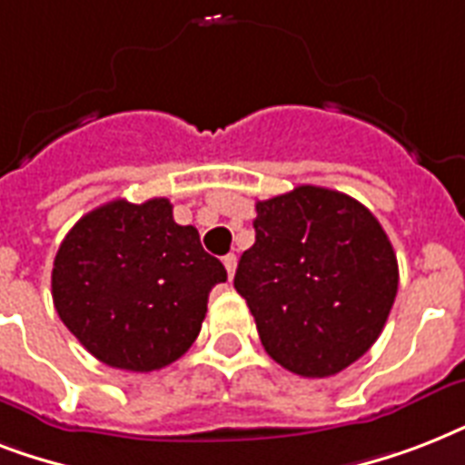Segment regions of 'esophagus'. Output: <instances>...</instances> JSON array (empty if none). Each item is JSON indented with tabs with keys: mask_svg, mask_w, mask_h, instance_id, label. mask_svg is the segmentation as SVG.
<instances>
[{
	"mask_svg": "<svg viewBox=\"0 0 465 465\" xmlns=\"http://www.w3.org/2000/svg\"><path fill=\"white\" fill-rule=\"evenodd\" d=\"M236 262H239V258L233 253L224 255V268H226V275H229V280L233 277V272H236Z\"/></svg>",
	"mask_w": 465,
	"mask_h": 465,
	"instance_id": "esophagus-1",
	"label": "esophagus"
}]
</instances>
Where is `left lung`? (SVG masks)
Segmentation results:
<instances>
[{"label": "left lung", "instance_id": "1", "mask_svg": "<svg viewBox=\"0 0 465 465\" xmlns=\"http://www.w3.org/2000/svg\"><path fill=\"white\" fill-rule=\"evenodd\" d=\"M255 243L233 287L265 352L306 379L357 361L381 335L398 261L379 219L338 190L299 185L255 203Z\"/></svg>", "mask_w": 465, "mask_h": 465}]
</instances>
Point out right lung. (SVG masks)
Listing matches in <instances>:
<instances>
[{"mask_svg":"<svg viewBox=\"0 0 465 465\" xmlns=\"http://www.w3.org/2000/svg\"><path fill=\"white\" fill-rule=\"evenodd\" d=\"M224 265L173 204L113 200L84 214L60 243L53 302L62 323L108 367L154 371L188 352Z\"/></svg>","mask_w":465,"mask_h":465,"instance_id":"add662e5","label":"right lung"}]
</instances>
